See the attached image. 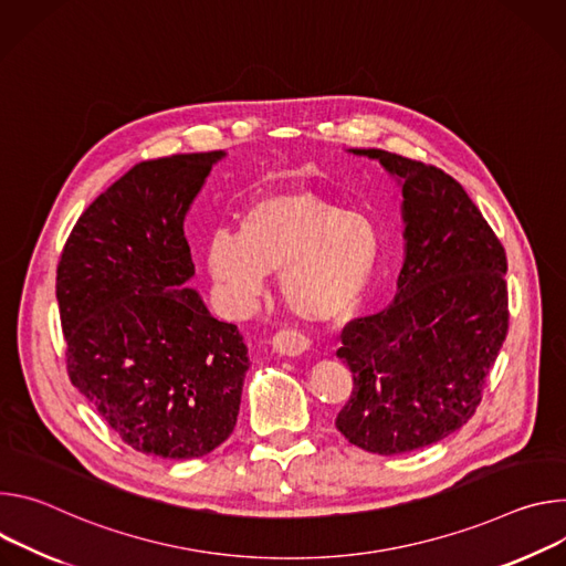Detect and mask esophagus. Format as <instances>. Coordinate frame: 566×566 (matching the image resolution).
Here are the masks:
<instances>
[{"mask_svg":"<svg viewBox=\"0 0 566 566\" xmlns=\"http://www.w3.org/2000/svg\"><path fill=\"white\" fill-rule=\"evenodd\" d=\"M272 348L281 355H290V357H296L301 353H305L310 348V339L298 333V331H292V328H285V331H279L272 339Z\"/></svg>","mask_w":566,"mask_h":566,"instance_id":"1","label":"esophagus"}]
</instances>
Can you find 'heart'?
<instances>
[{
    "mask_svg": "<svg viewBox=\"0 0 566 566\" xmlns=\"http://www.w3.org/2000/svg\"><path fill=\"white\" fill-rule=\"evenodd\" d=\"M235 224V235L213 233L207 265L240 310L261 294L268 272L281 268L283 298L298 317L346 319L380 261V229L366 213L298 188L251 198Z\"/></svg>",
    "mask_w": 566,
    "mask_h": 566,
    "instance_id": "obj_1",
    "label": "heart"
}]
</instances>
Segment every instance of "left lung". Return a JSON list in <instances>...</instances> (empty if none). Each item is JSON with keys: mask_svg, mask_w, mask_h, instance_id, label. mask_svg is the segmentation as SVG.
Returning a JSON list of instances; mask_svg holds the SVG:
<instances>
[{"mask_svg": "<svg viewBox=\"0 0 566 566\" xmlns=\"http://www.w3.org/2000/svg\"><path fill=\"white\" fill-rule=\"evenodd\" d=\"M402 179L407 256L394 303L344 326L353 391L335 418L348 443L394 457L443 441L476 411L509 335L506 249L446 170L387 150Z\"/></svg>", "mask_w": 566, "mask_h": 566, "instance_id": "obj_1", "label": "left lung"}]
</instances>
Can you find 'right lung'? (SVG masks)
Returning <instances> with one entry per match:
<instances>
[{"label":"right lung","mask_w":566,"mask_h":566,"mask_svg":"<svg viewBox=\"0 0 566 566\" xmlns=\"http://www.w3.org/2000/svg\"><path fill=\"white\" fill-rule=\"evenodd\" d=\"M224 153L133 166L74 224L55 270L72 385L133 450L198 459L235 427L247 346L196 290L184 218Z\"/></svg>","instance_id":"1"}]
</instances>
